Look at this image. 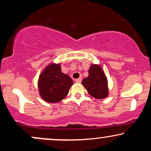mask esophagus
Segmentation results:
<instances>
[{
	"label": "esophagus",
	"instance_id": "obj_1",
	"mask_svg": "<svg viewBox=\"0 0 151 151\" xmlns=\"http://www.w3.org/2000/svg\"><path fill=\"white\" fill-rule=\"evenodd\" d=\"M75 81L77 83H81V78H78V79H75Z\"/></svg>",
	"mask_w": 151,
	"mask_h": 151
}]
</instances>
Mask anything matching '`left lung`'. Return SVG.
Returning <instances> with one entry per match:
<instances>
[{
	"instance_id": "1",
	"label": "left lung",
	"mask_w": 151,
	"mask_h": 151,
	"mask_svg": "<svg viewBox=\"0 0 151 151\" xmlns=\"http://www.w3.org/2000/svg\"><path fill=\"white\" fill-rule=\"evenodd\" d=\"M81 84L93 98L101 99L108 96V81L103 70L99 65L93 64L91 65L89 76L83 79Z\"/></svg>"
}]
</instances>
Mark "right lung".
Returning a JSON list of instances; mask_svg holds the SVG:
<instances>
[{
    "instance_id": "right-lung-1",
    "label": "right lung",
    "mask_w": 151,
    "mask_h": 151,
    "mask_svg": "<svg viewBox=\"0 0 151 151\" xmlns=\"http://www.w3.org/2000/svg\"><path fill=\"white\" fill-rule=\"evenodd\" d=\"M73 81L61 71L60 64L51 63L43 70L38 79L41 98L48 103H58L66 97Z\"/></svg>"
}]
</instances>
